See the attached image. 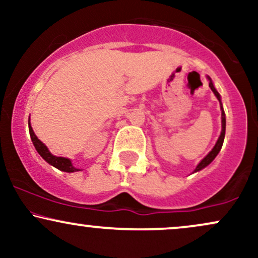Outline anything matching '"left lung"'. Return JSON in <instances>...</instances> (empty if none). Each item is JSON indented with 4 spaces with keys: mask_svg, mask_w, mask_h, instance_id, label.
<instances>
[{
    "mask_svg": "<svg viewBox=\"0 0 258 258\" xmlns=\"http://www.w3.org/2000/svg\"><path fill=\"white\" fill-rule=\"evenodd\" d=\"M206 78H207V80H209V86H210V88H211V91L214 92V93H215V96L217 97L218 102H220V106H221V112H222V114H221V119H222V131H221V135H220V137H218V139H217V142H216L215 147L212 148V150H211V152H210L209 154H207V155L205 156V158H204V159L201 160V161L199 162V164H198V166L195 167L194 172H198V171L203 170V168H205L206 166H209V165L211 164L212 161H214L216 156L218 155V153L221 152V148H222V146H223L224 136H226V114H224V110H223V105H222L221 94L218 93L217 90H216V87H215V86H214V82H212L211 78H210V76H206ZM194 172H193V173H194Z\"/></svg>",
    "mask_w": 258,
    "mask_h": 258,
    "instance_id": "obj_1",
    "label": "left lung"
}]
</instances>
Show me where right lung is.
Here are the masks:
<instances>
[{
	"mask_svg": "<svg viewBox=\"0 0 258 258\" xmlns=\"http://www.w3.org/2000/svg\"><path fill=\"white\" fill-rule=\"evenodd\" d=\"M29 132H30V137L32 141V144H34L35 149L37 150V153L40 154L41 158H42L44 161L48 162L49 165H52L53 167L58 168V170L63 171V172H78V171H81L80 168H76L73 165L72 160L68 158H63V156H55L49 152L48 148H47L42 142L40 141L35 135L34 130H32L31 123H30V117H29Z\"/></svg>",
	"mask_w": 258,
	"mask_h": 258,
	"instance_id": "obj_1",
	"label": "right lung"
}]
</instances>
